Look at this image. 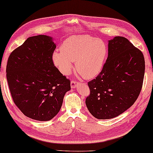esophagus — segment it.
Returning <instances> with one entry per match:
<instances>
[{
  "instance_id": "obj_1",
  "label": "esophagus",
  "mask_w": 153,
  "mask_h": 153,
  "mask_svg": "<svg viewBox=\"0 0 153 153\" xmlns=\"http://www.w3.org/2000/svg\"><path fill=\"white\" fill-rule=\"evenodd\" d=\"M77 84H78V82H76V81L74 80V79L71 80V88H76V86H77Z\"/></svg>"
}]
</instances>
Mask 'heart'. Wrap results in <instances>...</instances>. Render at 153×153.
Listing matches in <instances>:
<instances>
[{
    "label": "heart",
    "mask_w": 153,
    "mask_h": 153,
    "mask_svg": "<svg viewBox=\"0 0 153 153\" xmlns=\"http://www.w3.org/2000/svg\"><path fill=\"white\" fill-rule=\"evenodd\" d=\"M107 52L106 44L100 39L87 35L74 36L64 42L62 50L53 52V61L62 74L68 75L76 60L79 73L90 78L102 70Z\"/></svg>",
    "instance_id": "heart-1"
}]
</instances>
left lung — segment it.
<instances>
[{
    "instance_id": "left-lung-1",
    "label": "left lung",
    "mask_w": 153,
    "mask_h": 153,
    "mask_svg": "<svg viewBox=\"0 0 153 153\" xmlns=\"http://www.w3.org/2000/svg\"><path fill=\"white\" fill-rule=\"evenodd\" d=\"M145 62L141 51L126 38L109 40L108 57L102 70L89 82L85 104L98 119L121 115L135 102L142 89Z\"/></svg>"
}]
</instances>
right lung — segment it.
Returning <instances> with one entry per match:
<instances>
[{"label":"right lung","instance_id":"right-lung-1","mask_svg":"<svg viewBox=\"0 0 153 153\" xmlns=\"http://www.w3.org/2000/svg\"><path fill=\"white\" fill-rule=\"evenodd\" d=\"M56 46L52 38L38 35L28 38L9 56L7 79L15 105L25 115L40 121L54 117L70 80L53 64Z\"/></svg>","mask_w":153,"mask_h":153}]
</instances>
